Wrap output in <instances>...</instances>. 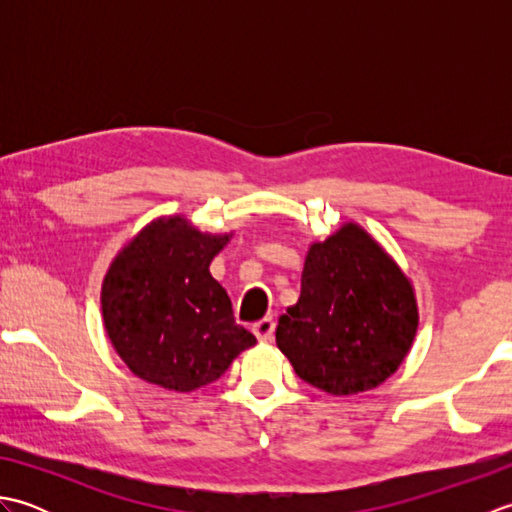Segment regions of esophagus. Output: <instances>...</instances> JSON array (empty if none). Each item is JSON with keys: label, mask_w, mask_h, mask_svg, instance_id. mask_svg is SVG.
<instances>
[{"label": "esophagus", "mask_w": 512, "mask_h": 512, "mask_svg": "<svg viewBox=\"0 0 512 512\" xmlns=\"http://www.w3.org/2000/svg\"><path fill=\"white\" fill-rule=\"evenodd\" d=\"M253 334H255L257 339L262 341V343L273 341V336H275V319H273V317H264L262 321H257V323L253 325Z\"/></svg>", "instance_id": "1"}]
</instances>
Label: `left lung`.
Here are the masks:
<instances>
[{"label":"left lung","instance_id":"1","mask_svg":"<svg viewBox=\"0 0 512 512\" xmlns=\"http://www.w3.org/2000/svg\"><path fill=\"white\" fill-rule=\"evenodd\" d=\"M416 330L409 277L363 226L347 222L310 244L299 301L279 317L277 347L312 387L352 396L396 372Z\"/></svg>","mask_w":512,"mask_h":512}]
</instances>
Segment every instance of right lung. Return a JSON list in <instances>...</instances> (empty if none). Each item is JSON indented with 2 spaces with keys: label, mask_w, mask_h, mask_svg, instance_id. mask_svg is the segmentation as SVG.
<instances>
[{
  "label": "right lung",
  "mask_w": 512,
  "mask_h": 512,
  "mask_svg": "<svg viewBox=\"0 0 512 512\" xmlns=\"http://www.w3.org/2000/svg\"><path fill=\"white\" fill-rule=\"evenodd\" d=\"M231 237L165 215L118 250L103 279L101 308L105 332L132 374L189 394L257 343L235 323L231 299L209 273Z\"/></svg>",
  "instance_id": "1"
}]
</instances>
